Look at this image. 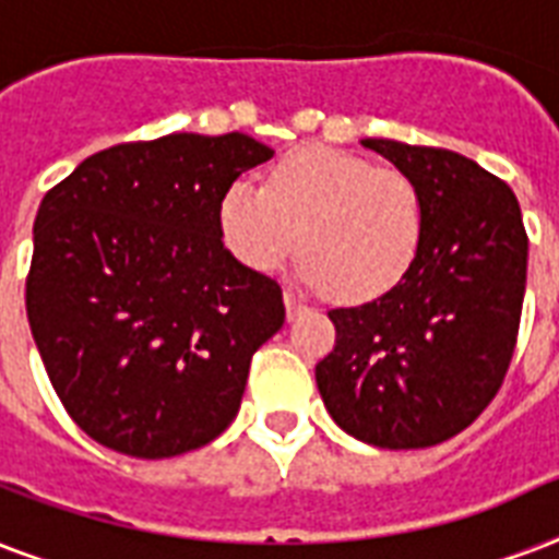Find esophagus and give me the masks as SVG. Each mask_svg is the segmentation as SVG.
<instances>
[{"label":"esophagus","instance_id":"esophagus-1","mask_svg":"<svg viewBox=\"0 0 559 559\" xmlns=\"http://www.w3.org/2000/svg\"><path fill=\"white\" fill-rule=\"evenodd\" d=\"M284 305H287V319H296V316L305 310V301H301L293 289H284Z\"/></svg>","mask_w":559,"mask_h":559}]
</instances>
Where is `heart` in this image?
Listing matches in <instances>:
<instances>
[{"label": "heart", "instance_id": "obj_1", "mask_svg": "<svg viewBox=\"0 0 559 559\" xmlns=\"http://www.w3.org/2000/svg\"><path fill=\"white\" fill-rule=\"evenodd\" d=\"M219 231L237 261L278 270L301 246V278L342 301H373L415 266L426 235L424 193L400 168L307 144L272 165L266 188L228 186Z\"/></svg>", "mask_w": 559, "mask_h": 559}]
</instances>
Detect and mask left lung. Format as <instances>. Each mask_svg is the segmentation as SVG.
<instances>
[{
    "mask_svg": "<svg viewBox=\"0 0 559 559\" xmlns=\"http://www.w3.org/2000/svg\"><path fill=\"white\" fill-rule=\"evenodd\" d=\"M424 193L426 235L397 287L331 310L336 345L316 385L348 435L380 450H424L464 432L511 368L528 235L508 182L443 147L366 139Z\"/></svg>",
    "mask_w": 559,
    "mask_h": 559,
    "instance_id": "1",
    "label": "left lung"
}]
</instances>
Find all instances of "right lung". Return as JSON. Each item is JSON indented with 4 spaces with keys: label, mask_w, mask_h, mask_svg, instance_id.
Listing matches in <instances>:
<instances>
[{
    "label": "right lung",
    "mask_w": 559,
    "mask_h": 559,
    "mask_svg": "<svg viewBox=\"0 0 559 559\" xmlns=\"http://www.w3.org/2000/svg\"><path fill=\"white\" fill-rule=\"evenodd\" d=\"M270 156L243 133H170L95 153L43 197L25 310L92 441L174 459L235 420L284 296L223 246L219 200Z\"/></svg>",
    "instance_id": "right-lung-1"
}]
</instances>
